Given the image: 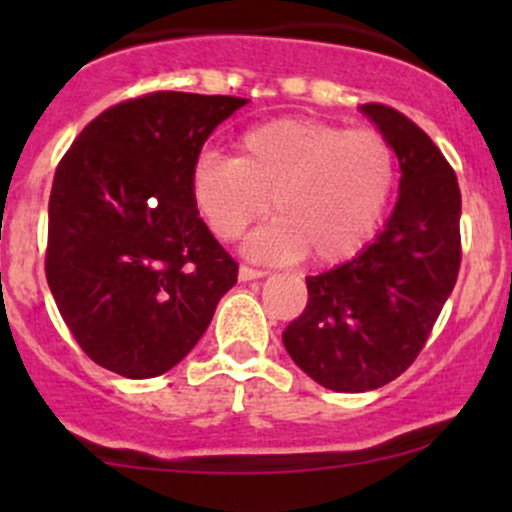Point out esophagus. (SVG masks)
<instances>
[{"label": "esophagus", "instance_id": "34e87169", "mask_svg": "<svg viewBox=\"0 0 512 512\" xmlns=\"http://www.w3.org/2000/svg\"><path fill=\"white\" fill-rule=\"evenodd\" d=\"M267 274L264 269H255V267H248V264H240L238 269V276L240 281H250V279H262V276Z\"/></svg>", "mask_w": 512, "mask_h": 512}]
</instances>
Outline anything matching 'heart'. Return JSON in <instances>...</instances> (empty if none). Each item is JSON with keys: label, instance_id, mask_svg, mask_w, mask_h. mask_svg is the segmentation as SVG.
Wrapping results in <instances>:
<instances>
[{"label": "heart", "instance_id": "b5f03b06", "mask_svg": "<svg viewBox=\"0 0 512 512\" xmlns=\"http://www.w3.org/2000/svg\"><path fill=\"white\" fill-rule=\"evenodd\" d=\"M397 182L395 144L380 129L279 117L248 129L236 158L204 151L192 197L221 240L243 236L272 202L276 221L248 240L252 257L339 264L383 226Z\"/></svg>", "mask_w": 512, "mask_h": 512}]
</instances>
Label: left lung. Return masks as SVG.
<instances>
[{"label": "left lung", "instance_id": "1", "mask_svg": "<svg viewBox=\"0 0 512 512\" xmlns=\"http://www.w3.org/2000/svg\"><path fill=\"white\" fill-rule=\"evenodd\" d=\"M361 110L395 144L397 207L361 255L305 276L308 303L281 334L293 363L334 392L383 387L416 361L462 262L455 170L407 115L383 103Z\"/></svg>", "mask_w": 512, "mask_h": 512}]
</instances>
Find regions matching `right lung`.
<instances>
[{"mask_svg": "<svg viewBox=\"0 0 512 512\" xmlns=\"http://www.w3.org/2000/svg\"><path fill=\"white\" fill-rule=\"evenodd\" d=\"M248 103L154 91L103 110L55 170L45 276L81 351L154 378L195 349L238 262L192 197L204 142Z\"/></svg>", "mask_w": 512, "mask_h": 512, "instance_id": "add662e5", "label": "right lung"}]
</instances>
